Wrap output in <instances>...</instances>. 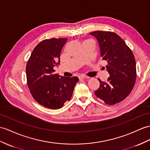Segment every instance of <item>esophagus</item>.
<instances>
[{"label": "esophagus", "instance_id": "esophagus-1", "mask_svg": "<svg viewBox=\"0 0 150 150\" xmlns=\"http://www.w3.org/2000/svg\"><path fill=\"white\" fill-rule=\"evenodd\" d=\"M79 79H87V78H89V77H88V76H84V75H81V76H79Z\"/></svg>", "mask_w": 150, "mask_h": 150}]
</instances>
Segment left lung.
<instances>
[{
  "instance_id": "left-lung-1",
  "label": "left lung",
  "mask_w": 150,
  "mask_h": 150,
  "mask_svg": "<svg viewBox=\"0 0 150 150\" xmlns=\"http://www.w3.org/2000/svg\"><path fill=\"white\" fill-rule=\"evenodd\" d=\"M97 39L103 60L109 77L107 82L100 79L96 96L105 104H115L129 96L136 79V64L133 53L118 35L112 32L95 31L89 33Z\"/></svg>"
}]
</instances>
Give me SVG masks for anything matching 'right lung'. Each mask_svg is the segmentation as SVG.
Listing matches in <instances>:
<instances>
[{"label":"right lung","instance_id":"right-lung-1","mask_svg":"<svg viewBox=\"0 0 150 150\" xmlns=\"http://www.w3.org/2000/svg\"><path fill=\"white\" fill-rule=\"evenodd\" d=\"M67 38L43 40L35 46L26 67L27 85L32 97L41 105L50 109L62 108L69 100L78 78L54 74V67Z\"/></svg>","mask_w":150,"mask_h":150}]
</instances>
